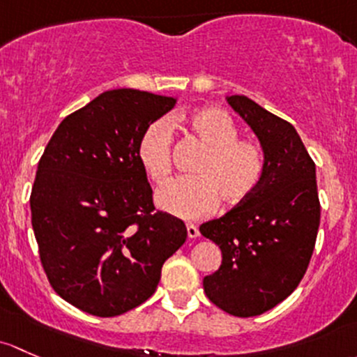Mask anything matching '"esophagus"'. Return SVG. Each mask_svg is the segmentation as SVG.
Here are the masks:
<instances>
[{
  "label": "esophagus",
  "instance_id": "esophagus-1",
  "mask_svg": "<svg viewBox=\"0 0 357 357\" xmlns=\"http://www.w3.org/2000/svg\"><path fill=\"white\" fill-rule=\"evenodd\" d=\"M187 235H189V238H196L199 237V229H197L194 223H187Z\"/></svg>",
  "mask_w": 357,
  "mask_h": 357
}]
</instances>
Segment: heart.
<instances>
[{
	"label": "heart",
	"mask_w": 357,
	"mask_h": 357,
	"mask_svg": "<svg viewBox=\"0 0 357 357\" xmlns=\"http://www.w3.org/2000/svg\"><path fill=\"white\" fill-rule=\"evenodd\" d=\"M185 128L204 146L190 177L174 180L158 190L156 203L180 218H199L216 208L248 201L258 190L266 170L264 149L256 141L238 137L237 123L220 108H203L187 116ZM137 160L154 183L170 178L172 130L167 120L146 127L137 142Z\"/></svg>",
	"instance_id": "heart-1"
}]
</instances>
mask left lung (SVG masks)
Masks as SVG:
<instances>
[{"instance_id": "obj_1", "label": "left lung", "mask_w": 357, "mask_h": 357, "mask_svg": "<svg viewBox=\"0 0 357 357\" xmlns=\"http://www.w3.org/2000/svg\"><path fill=\"white\" fill-rule=\"evenodd\" d=\"M227 101L258 135L266 170L248 201L199 227L222 251V264L203 287L216 307L249 318L277 306L303 280L318 235L319 199L314 161L296 128L245 96Z\"/></svg>"}]
</instances>
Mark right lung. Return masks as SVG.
Listing matches in <instances>:
<instances>
[{"label": "right lung", "mask_w": 357, "mask_h": 357, "mask_svg": "<svg viewBox=\"0 0 357 357\" xmlns=\"http://www.w3.org/2000/svg\"><path fill=\"white\" fill-rule=\"evenodd\" d=\"M174 98L106 91L70 113L47 142L31 192L32 229L54 292L109 318L153 296L185 242L182 220L156 211L137 142Z\"/></svg>", "instance_id": "obj_1"}]
</instances>
